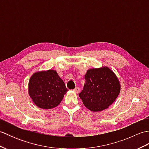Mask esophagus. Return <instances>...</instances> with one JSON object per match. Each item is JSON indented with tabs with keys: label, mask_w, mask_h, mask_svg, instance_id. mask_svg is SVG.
<instances>
[{
	"label": "esophagus",
	"mask_w": 149,
	"mask_h": 149,
	"mask_svg": "<svg viewBox=\"0 0 149 149\" xmlns=\"http://www.w3.org/2000/svg\"><path fill=\"white\" fill-rule=\"evenodd\" d=\"M74 91H75V93H78L79 92V91H80V88H79V87H76V88H75V89L74 90Z\"/></svg>",
	"instance_id": "1"
}]
</instances>
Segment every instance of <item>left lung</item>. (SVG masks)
Masks as SVG:
<instances>
[{
    "label": "left lung",
    "instance_id": "1",
    "mask_svg": "<svg viewBox=\"0 0 149 149\" xmlns=\"http://www.w3.org/2000/svg\"><path fill=\"white\" fill-rule=\"evenodd\" d=\"M85 84L79 96L92 111H100L111 105L120 91L118 79L107 68L90 69L85 74Z\"/></svg>",
    "mask_w": 149,
    "mask_h": 149
}]
</instances>
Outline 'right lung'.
<instances>
[{
    "label": "right lung",
    "instance_id": "add662e5",
    "mask_svg": "<svg viewBox=\"0 0 149 149\" xmlns=\"http://www.w3.org/2000/svg\"><path fill=\"white\" fill-rule=\"evenodd\" d=\"M67 91L64 82L53 70L36 72L29 80V95L33 102L42 109L58 106Z\"/></svg>",
    "mask_w": 149,
    "mask_h": 149
}]
</instances>
